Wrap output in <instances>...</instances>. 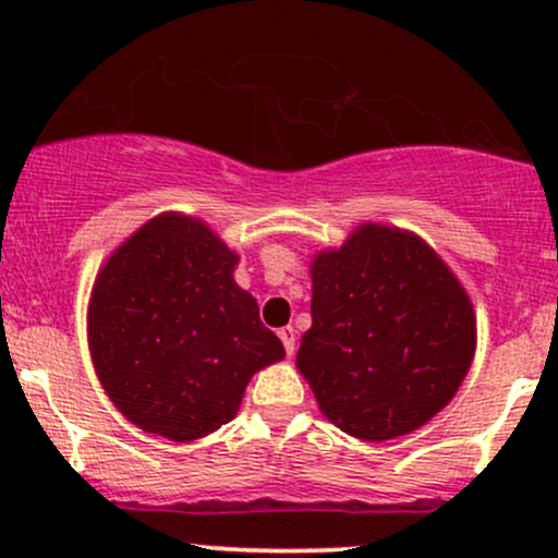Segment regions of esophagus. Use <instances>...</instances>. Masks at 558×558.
I'll return each instance as SVG.
<instances>
[{
  "label": "esophagus",
  "instance_id": "obj_1",
  "mask_svg": "<svg viewBox=\"0 0 558 558\" xmlns=\"http://www.w3.org/2000/svg\"><path fill=\"white\" fill-rule=\"evenodd\" d=\"M278 336H280V341H283L286 354L293 356V349H296V330H293L291 325H288V328H280L278 330Z\"/></svg>",
  "mask_w": 558,
  "mask_h": 558
}]
</instances>
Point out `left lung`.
Returning <instances> with one entry per match:
<instances>
[{"instance_id": "1", "label": "left lung", "mask_w": 558, "mask_h": 558, "mask_svg": "<svg viewBox=\"0 0 558 558\" xmlns=\"http://www.w3.org/2000/svg\"><path fill=\"white\" fill-rule=\"evenodd\" d=\"M472 354L470 299L417 235L369 222L312 262V328L296 367L343 433L417 430L453 399Z\"/></svg>"}]
</instances>
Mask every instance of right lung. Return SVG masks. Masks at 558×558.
<instances>
[{
    "mask_svg": "<svg viewBox=\"0 0 558 558\" xmlns=\"http://www.w3.org/2000/svg\"><path fill=\"white\" fill-rule=\"evenodd\" d=\"M235 265L204 222L159 215L101 267L88 345L107 396L141 430L178 444L215 433L252 375L286 356Z\"/></svg>",
    "mask_w": 558,
    "mask_h": 558,
    "instance_id": "1",
    "label": "right lung"
}]
</instances>
